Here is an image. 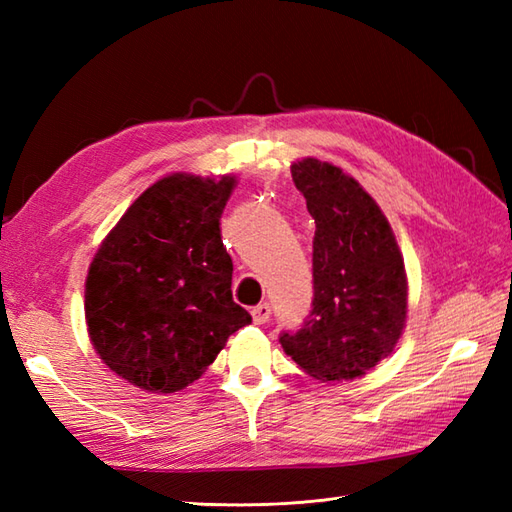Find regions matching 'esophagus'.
<instances>
[{
  "mask_svg": "<svg viewBox=\"0 0 512 512\" xmlns=\"http://www.w3.org/2000/svg\"><path fill=\"white\" fill-rule=\"evenodd\" d=\"M250 314H253V321L257 323V325H262V323H266L268 319H270V314H273V310H270V303H259V306H255L253 310H250Z\"/></svg>",
  "mask_w": 512,
  "mask_h": 512,
  "instance_id": "34e87169",
  "label": "esophagus"
}]
</instances>
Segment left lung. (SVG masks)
Instances as JSON below:
<instances>
[{
  "label": "left lung",
  "instance_id": "obj_1",
  "mask_svg": "<svg viewBox=\"0 0 512 512\" xmlns=\"http://www.w3.org/2000/svg\"><path fill=\"white\" fill-rule=\"evenodd\" d=\"M317 231L312 310L279 343L317 380H352L394 350L407 317L405 262L378 204L354 178L314 158L290 167Z\"/></svg>",
  "mask_w": 512,
  "mask_h": 512
}]
</instances>
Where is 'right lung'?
Returning <instances> with one entry per match:
<instances>
[{
    "label": "right lung",
    "mask_w": 512,
    "mask_h": 512,
    "mask_svg": "<svg viewBox=\"0 0 512 512\" xmlns=\"http://www.w3.org/2000/svg\"><path fill=\"white\" fill-rule=\"evenodd\" d=\"M235 178L173 173L129 206L85 281L96 354L129 383L173 394L198 380L250 321L233 301L220 217Z\"/></svg>",
    "instance_id": "1"
}]
</instances>
